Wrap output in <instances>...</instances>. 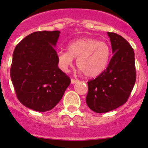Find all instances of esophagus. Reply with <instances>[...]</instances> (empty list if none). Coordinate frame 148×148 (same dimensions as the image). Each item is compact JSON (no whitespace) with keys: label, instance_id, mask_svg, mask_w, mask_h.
Masks as SVG:
<instances>
[{"label":"esophagus","instance_id":"esophagus-1","mask_svg":"<svg viewBox=\"0 0 148 148\" xmlns=\"http://www.w3.org/2000/svg\"><path fill=\"white\" fill-rule=\"evenodd\" d=\"M76 82H78V80H75V79H73V78H71V84H75Z\"/></svg>","mask_w":148,"mask_h":148}]
</instances>
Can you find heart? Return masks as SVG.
Wrapping results in <instances>:
<instances>
[{"label": "heart", "instance_id": "obj_1", "mask_svg": "<svg viewBox=\"0 0 148 148\" xmlns=\"http://www.w3.org/2000/svg\"><path fill=\"white\" fill-rule=\"evenodd\" d=\"M110 58V49L108 44L93 38H83L72 40L67 45V51L58 53V66L66 71L76 58V65L84 75L95 78L108 67Z\"/></svg>", "mask_w": 148, "mask_h": 148}]
</instances>
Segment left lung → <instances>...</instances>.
Wrapping results in <instances>:
<instances>
[{"mask_svg":"<svg viewBox=\"0 0 148 148\" xmlns=\"http://www.w3.org/2000/svg\"><path fill=\"white\" fill-rule=\"evenodd\" d=\"M113 52L108 66L88 84L87 106L98 113H108L127 101L136 82L134 51L121 35L108 32Z\"/></svg>","mask_w":148,"mask_h":148,"instance_id":"obj_1","label":"left lung"}]
</instances>
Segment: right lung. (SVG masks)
Instances as JSON below:
<instances>
[{"mask_svg": "<svg viewBox=\"0 0 148 148\" xmlns=\"http://www.w3.org/2000/svg\"><path fill=\"white\" fill-rule=\"evenodd\" d=\"M60 31L29 34L15 47L10 76L23 105L38 112L54 108L70 84L58 66L55 50Z\"/></svg>", "mask_w": 148, "mask_h": 148, "instance_id": "add662e5", "label": "right lung"}]
</instances>
